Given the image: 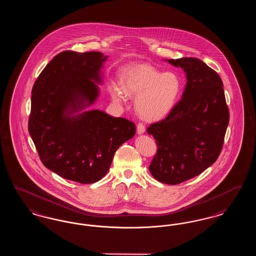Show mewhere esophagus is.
<instances>
[{
  "label": "esophagus",
  "mask_w": 256,
  "mask_h": 256,
  "mask_svg": "<svg viewBox=\"0 0 256 256\" xmlns=\"http://www.w3.org/2000/svg\"><path fill=\"white\" fill-rule=\"evenodd\" d=\"M145 130H146L145 124H144L143 122H138V124H137V134H144V132H145Z\"/></svg>",
  "instance_id": "34e87169"
}]
</instances>
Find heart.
<instances>
[{"label": "heart", "instance_id": "b5f03b06", "mask_svg": "<svg viewBox=\"0 0 256 256\" xmlns=\"http://www.w3.org/2000/svg\"><path fill=\"white\" fill-rule=\"evenodd\" d=\"M121 86L126 97L136 98L135 110L141 118L158 121L174 108L182 86L176 74L162 73L148 64H134L124 69ZM122 93L118 86H110V94L116 102L122 100Z\"/></svg>", "mask_w": 256, "mask_h": 256}]
</instances>
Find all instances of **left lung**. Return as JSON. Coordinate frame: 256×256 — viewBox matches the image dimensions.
I'll return each instance as SVG.
<instances>
[{
  "label": "left lung",
  "instance_id": "8db88e82",
  "mask_svg": "<svg viewBox=\"0 0 256 256\" xmlns=\"http://www.w3.org/2000/svg\"><path fill=\"white\" fill-rule=\"evenodd\" d=\"M168 61L182 68L187 84L168 116L146 130L158 146L148 170L160 182L176 185L202 174L219 158L230 111L219 74L204 61Z\"/></svg>",
  "mask_w": 256,
  "mask_h": 256
}]
</instances>
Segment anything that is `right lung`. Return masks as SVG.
<instances>
[{
  "mask_svg": "<svg viewBox=\"0 0 256 256\" xmlns=\"http://www.w3.org/2000/svg\"><path fill=\"white\" fill-rule=\"evenodd\" d=\"M106 58L100 52L64 50L32 87L28 132L44 166L65 180L98 182L118 148L135 134L134 122L100 110L74 114L97 100L96 82H102Z\"/></svg>",
  "mask_w": 256,
  "mask_h": 256,
  "instance_id": "add662e5",
  "label": "right lung"
}]
</instances>
